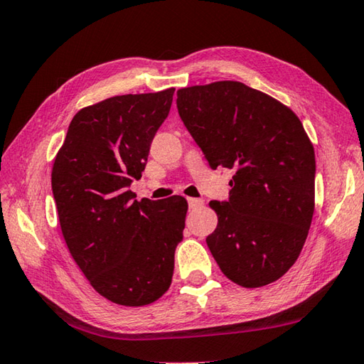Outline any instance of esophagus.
Instances as JSON below:
<instances>
[{"instance_id": "34e87169", "label": "esophagus", "mask_w": 364, "mask_h": 364, "mask_svg": "<svg viewBox=\"0 0 364 364\" xmlns=\"http://www.w3.org/2000/svg\"><path fill=\"white\" fill-rule=\"evenodd\" d=\"M188 203H189V208H197V207H200V205H203V200L202 199H193V197H191V199H188Z\"/></svg>"}]
</instances>
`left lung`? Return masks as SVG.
<instances>
[{
	"label": "left lung",
	"instance_id": "left-lung-1",
	"mask_svg": "<svg viewBox=\"0 0 364 364\" xmlns=\"http://www.w3.org/2000/svg\"><path fill=\"white\" fill-rule=\"evenodd\" d=\"M176 107L210 167L232 168L228 202H210L218 226L207 245L243 288L285 275L315 210V151L287 105L239 81L183 87Z\"/></svg>",
	"mask_w": 364,
	"mask_h": 364
}]
</instances>
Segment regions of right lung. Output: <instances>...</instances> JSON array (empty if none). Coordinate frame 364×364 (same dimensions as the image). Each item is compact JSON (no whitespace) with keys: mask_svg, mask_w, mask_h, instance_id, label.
<instances>
[{"mask_svg":"<svg viewBox=\"0 0 364 364\" xmlns=\"http://www.w3.org/2000/svg\"><path fill=\"white\" fill-rule=\"evenodd\" d=\"M175 89L116 95L79 109L52 167V193L73 259L98 294L127 307L154 302L173 277L188 202L135 200L151 141Z\"/></svg>","mask_w":364,"mask_h":364,"instance_id":"obj_1","label":"right lung"}]
</instances>
